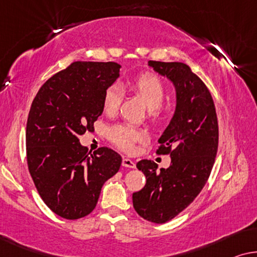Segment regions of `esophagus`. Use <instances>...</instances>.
<instances>
[{
	"label": "esophagus",
	"mask_w": 257,
	"mask_h": 257,
	"mask_svg": "<svg viewBox=\"0 0 257 257\" xmlns=\"http://www.w3.org/2000/svg\"><path fill=\"white\" fill-rule=\"evenodd\" d=\"M122 166H124V168H129V169H134L136 166L135 162L129 160V158H123L122 160Z\"/></svg>",
	"instance_id": "obj_1"
}]
</instances>
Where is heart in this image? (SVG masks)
Here are the masks:
<instances>
[{
	"label": "heart",
	"mask_w": 257,
	"mask_h": 257,
	"mask_svg": "<svg viewBox=\"0 0 257 257\" xmlns=\"http://www.w3.org/2000/svg\"><path fill=\"white\" fill-rule=\"evenodd\" d=\"M129 88L134 93L142 97L144 102L149 107V115L153 120H158L163 115L162 102L165 97V86L163 81L153 73H144L134 78L129 81ZM123 97V92L120 86L113 85L106 89L103 94L102 106L104 113L108 115L116 114L120 108ZM109 140L118 149L123 151H133L137 142L146 140V134L141 130L130 127V125L120 124L109 130Z\"/></svg>",
	"instance_id": "b5f03b06"
}]
</instances>
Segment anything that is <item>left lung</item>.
I'll list each match as a JSON object with an SVG mask.
<instances>
[{
    "mask_svg": "<svg viewBox=\"0 0 257 257\" xmlns=\"http://www.w3.org/2000/svg\"><path fill=\"white\" fill-rule=\"evenodd\" d=\"M148 65L176 89L175 114L157 150L170 154L171 164L161 171L153 161L136 164L147 183L133 193V205L143 219L164 223L184 211L205 186L218 151L219 127L211 93L186 64L149 60Z\"/></svg>",
    "mask_w": 257,
    "mask_h": 257,
    "instance_id": "obj_1",
    "label": "left lung"
}]
</instances>
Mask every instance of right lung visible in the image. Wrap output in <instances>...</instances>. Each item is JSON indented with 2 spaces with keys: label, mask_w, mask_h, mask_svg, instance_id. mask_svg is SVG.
Instances as JSON below:
<instances>
[{
  "label": "right lung",
  "mask_w": 257,
  "mask_h": 257,
  "mask_svg": "<svg viewBox=\"0 0 257 257\" xmlns=\"http://www.w3.org/2000/svg\"><path fill=\"white\" fill-rule=\"evenodd\" d=\"M120 68L113 61H75L50 78L32 101L25 133L29 171L43 201L64 219L88 215L121 166L116 151L103 147L89 156L79 142L94 130L103 94Z\"/></svg>",
  "instance_id": "obj_1"
}]
</instances>
